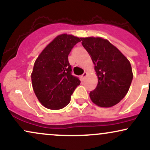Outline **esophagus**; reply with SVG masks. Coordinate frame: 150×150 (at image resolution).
<instances>
[{
    "label": "esophagus",
    "mask_w": 150,
    "mask_h": 150,
    "mask_svg": "<svg viewBox=\"0 0 150 150\" xmlns=\"http://www.w3.org/2000/svg\"><path fill=\"white\" fill-rule=\"evenodd\" d=\"M87 73H86V72H85V73H84L82 75V79L85 78V77L86 76H87Z\"/></svg>",
    "instance_id": "obj_1"
}]
</instances>
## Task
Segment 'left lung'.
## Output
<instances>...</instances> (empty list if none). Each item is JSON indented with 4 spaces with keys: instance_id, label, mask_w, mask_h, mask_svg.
Instances as JSON below:
<instances>
[{
    "instance_id": "1",
    "label": "left lung",
    "mask_w": 150,
    "mask_h": 150,
    "mask_svg": "<svg viewBox=\"0 0 150 150\" xmlns=\"http://www.w3.org/2000/svg\"><path fill=\"white\" fill-rule=\"evenodd\" d=\"M81 40L98 77L97 87L89 93L91 100L101 107L114 106L124 98L131 85L133 75L130 62L106 39L87 37Z\"/></svg>"
}]
</instances>
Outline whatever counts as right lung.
I'll return each mask as SVG.
<instances>
[{"mask_svg": "<svg viewBox=\"0 0 150 150\" xmlns=\"http://www.w3.org/2000/svg\"><path fill=\"white\" fill-rule=\"evenodd\" d=\"M81 38L61 34L43 50L34 65L32 87L37 99L46 108H64L80 80L72 75L68 55Z\"/></svg>", "mask_w": 150, "mask_h": 150, "instance_id": "1", "label": "right lung"}]
</instances>
